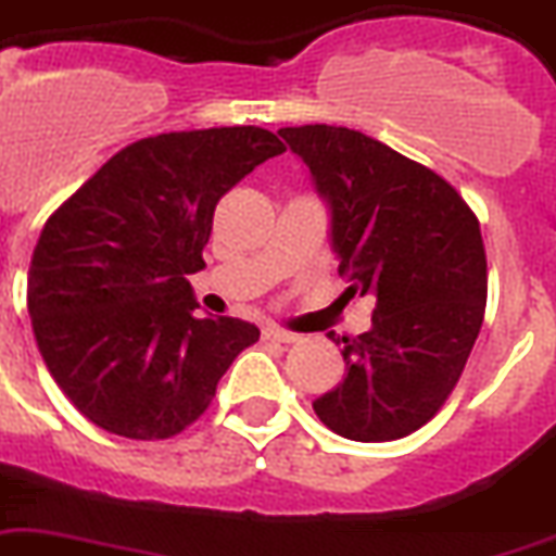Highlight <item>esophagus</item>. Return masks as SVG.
Listing matches in <instances>:
<instances>
[{
  "instance_id": "1",
  "label": "esophagus",
  "mask_w": 556,
  "mask_h": 556,
  "mask_svg": "<svg viewBox=\"0 0 556 556\" xmlns=\"http://www.w3.org/2000/svg\"><path fill=\"white\" fill-rule=\"evenodd\" d=\"M263 340H268V342H296V340H300V333L286 331V328H279V325H265Z\"/></svg>"
}]
</instances>
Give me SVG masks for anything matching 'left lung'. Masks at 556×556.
<instances>
[{"instance_id":"1","label":"left lung","mask_w":556,"mask_h":556,"mask_svg":"<svg viewBox=\"0 0 556 556\" xmlns=\"http://www.w3.org/2000/svg\"><path fill=\"white\" fill-rule=\"evenodd\" d=\"M331 211L349 296H374L371 331L342 337L345 380L314 400L333 434H414L457 386L485 314L480 223L440 174L359 130L279 128Z\"/></svg>"}]
</instances>
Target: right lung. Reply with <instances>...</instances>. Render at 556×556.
Wrapping results in <instances>:
<instances>
[{
  "instance_id": "obj_1",
  "label": "right lung",
  "mask_w": 556,
  "mask_h": 556,
  "mask_svg": "<svg viewBox=\"0 0 556 556\" xmlns=\"http://www.w3.org/2000/svg\"><path fill=\"white\" fill-rule=\"evenodd\" d=\"M286 151L254 125L160 134L122 148L56 207L34 248L28 314L48 371L79 414L128 440L200 419L260 328L200 317L214 207Z\"/></svg>"
}]
</instances>
